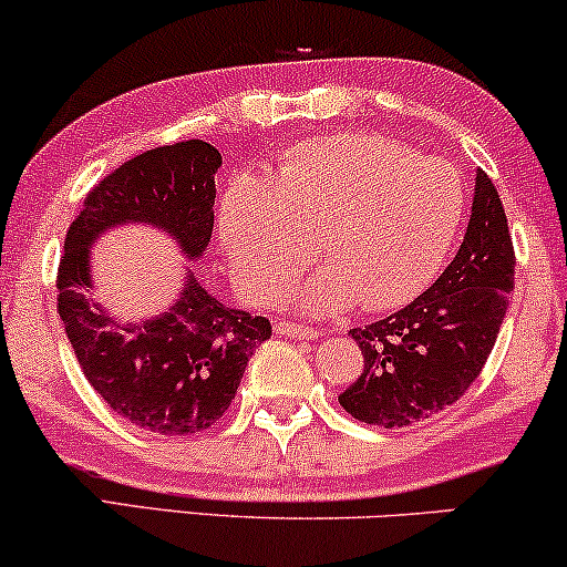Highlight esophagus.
<instances>
[{
  "label": "esophagus",
  "instance_id": "esophagus-1",
  "mask_svg": "<svg viewBox=\"0 0 567 567\" xmlns=\"http://www.w3.org/2000/svg\"><path fill=\"white\" fill-rule=\"evenodd\" d=\"M275 329H277V334L296 337V340H317V337H319L317 329H311V327H306V324H298V321H279Z\"/></svg>",
  "mask_w": 567,
  "mask_h": 567
}]
</instances>
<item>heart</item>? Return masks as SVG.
Instances as JSON below:
<instances>
[{"instance_id": "heart-1", "label": "heart", "mask_w": 567, "mask_h": 567, "mask_svg": "<svg viewBox=\"0 0 567 567\" xmlns=\"http://www.w3.org/2000/svg\"><path fill=\"white\" fill-rule=\"evenodd\" d=\"M463 214V177L450 162L374 133H340L285 152L275 183L238 177L221 198L219 233L254 298H275L321 238L329 269L306 285L303 303L386 311L432 282Z\"/></svg>"}]
</instances>
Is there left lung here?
<instances>
[{
  "instance_id": "8db88e82",
  "label": "left lung",
  "mask_w": 567,
  "mask_h": 567,
  "mask_svg": "<svg viewBox=\"0 0 567 567\" xmlns=\"http://www.w3.org/2000/svg\"><path fill=\"white\" fill-rule=\"evenodd\" d=\"M515 250L486 172L463 246L440 279L386 319L353 329L363 371L340 405L374 426H411L465 395L489 358L513 290Z\"/></svg>"
}]
</instances>
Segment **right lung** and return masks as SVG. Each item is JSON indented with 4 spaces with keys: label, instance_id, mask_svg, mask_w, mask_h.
<instances>
[{
    "label": "right lung",
    "instance_id": "add662e5",
    "mask_svg": "<svg viewBox=\"0 0 567 567\" xmlns=\"http://www.w3.org/2000/svg\"><path fill=\"white\" fill-rule=\"evenodd\" d=\"M219 167L221 156L206 141L143 152L93 185L64 235L56 308L78 363L114 413L154 434L209 429L230 408L248 358L269 340L271 324L219 303L193 271L181 300L162 317L117 324L89 298V246L114 225L148 221L198 259L212 240Z\"/></svg>",
    "mask_w": 567,
    "mask_h": 567
}]
</instances>
